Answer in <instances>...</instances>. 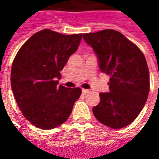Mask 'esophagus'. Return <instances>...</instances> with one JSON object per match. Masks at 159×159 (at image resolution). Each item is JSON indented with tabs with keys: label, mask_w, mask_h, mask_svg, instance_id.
<instances>
[{
	"label": "esophagus",
	"mask_w": 159,
	"mask_h": 159,
	"mask_svg": "<svg viewBox=\"0 0 159 159\" xmlns=\"http://www.w3.org/2000/svg\"><path fill=\"white\" fill-rule=\"evenodd\" d=\"M82 93L83 94H87V93H89V89H82Z\"/></svg>",
	"instance_id": "obj_1"
}]
</instances>
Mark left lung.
I'll list each match as a JSON object with an SVG mask.
<instances>
[{
	"label": "left lung",
	"instance_id": "1",
	"mask_svg": "<svg viewBox=\"0 0 159 159\" xmlns=\"http://www.w3.org/2000/svg\"><path fill=\"white\" fill-rule=\"evenodd\" d=\"M93 48L100 70L110 75V92L100 94L93 113L102 124L114 129L126 126L137 118L150 92L147 62L136 45L118 31L106 29L84 34Z\"/></svg>",
	"mask_w": 159,
	"mask_h": 159
}]
</instances>
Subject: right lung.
I'll use <instances>...</instances> for the list:
<instances>
[{
	"instance_id": "right-lung-1",
	"label": "right lung",
	"mask_w": 159,
	"mask_h": 159,
	"mask_svg": "<svg viewBox=\"0 0 159 159\" xmlns=\"http://www.w3.org/2000/svg\"><path fill=\"white\" fill-rule=\"evenodd\" d=\"M82 36L44 29L26 40L16 55L11 89L24 117L39 128L53 129L64 123L81 95L80 88L57 86V80Z\"/></svg>"
}]
</instances>
